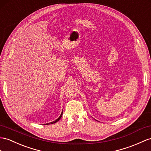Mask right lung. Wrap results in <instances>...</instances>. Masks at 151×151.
Masks as SVG:
<instances>
[{
	"instance_id": "1",
	"label": "right lung",
	"mask_w": 151,
	"mask_h": 151,
	"mask_svg": "<svg viewBox=\"0 0 151 151\" xmlns=\"http://www.w3.org/2000/svg\"><path fill=\"white\" fill-rule=\"evenodd\" d=\"M62 115H63V111L61 112V115L59 116V118L58 119H57L56 120H54V121H53V122H49V123H47V124H45V125H49V124H54V123H56V122H57L58 121H59L60 120V119L61 118V116H62Z\"/></svg>"
}]
</instances>
